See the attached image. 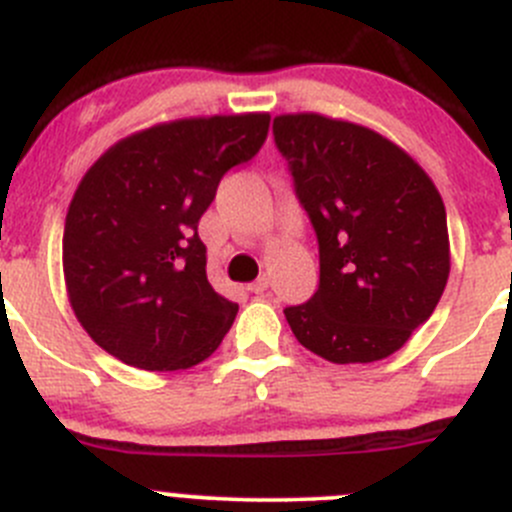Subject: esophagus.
<instances>
[{"label": "esophagus", "instance_id": "esophagus-1", "mask_svg": "<svg viewBox=\"0 0 512 512\" xmlns=\"http://www.w3.org/2000/svg\"><path fill=\"white\" fill-rule=\"evenodd\" d=\"M267 287H270V280H267V277H260V280H255V282H252V285H247V292L262 294Z\"/></svg>", "mask_w": 512, "mask_h": 512}]
</instances>
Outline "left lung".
Returning a JSON list of instances; mask_svg holds the SVG:
<instances>
[{
	"mask_svg": "<svg viewBox=\"0 0 512 512\" xmlns=\"http://www.w3.org/2000/svg\"><path fill=\"white\" fill-rule=\"evenodd\" d=\"M319 242V287L285 317L334 364L399 352L436 309L448 272L446 208L421 165L389 138L319 113L272 123Z\"/></svg>",
	"mask_w": 512,
	"mask_h": 512,
	"instance_id": "obj_1",
	"label": "left lung"
}]
</instances>
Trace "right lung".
<instances>
[{
  "label": "right lung",
  "instance_id": "add662e5",
  "mask_svg": "<svg viewBox=\"0 0 512 512\" xmlns=\"http://www.w3.org/2000/svg\"><path fill=\"white\" fill-rule=\"evenodd\" d=\"M267 131L270 113L183 118L91 165L66 213L64 277L98 347L146 371L190 369L220 347L237 304L208 282L198 223Z\"/></svg>",
  "mask_w": 512,
  "mask_h": 512
}]
</instances>
